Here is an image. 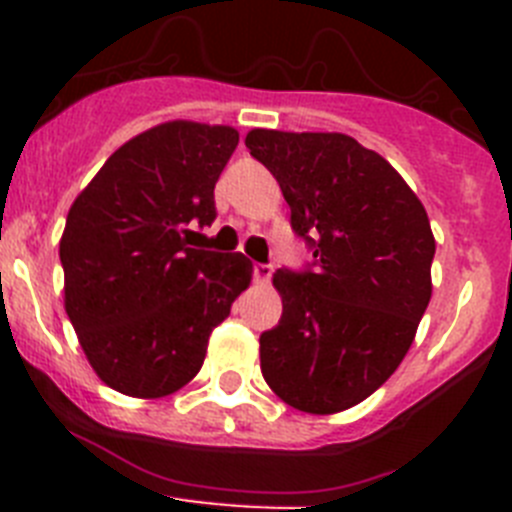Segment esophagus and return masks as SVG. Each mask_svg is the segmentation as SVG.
<instances>
[{
    "label": "esophagus",
    "mask_w": 512,
    "mask_h": 512,
    "mask_svg": "<svg viewBox=\"0 0 512 512\" xmlns=\"http://www.w3.org/2000/svg\"><path fill=\"white\" fill-rule=\"evenodd\" d=\"M271 274H274V266L271 264H253V279L256 282H269Z\"/></svg>",
    "instance_id": "esophagus-1"
}]
</instances>
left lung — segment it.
Wrapping results in <instances>:
<instances>
[{"mask_svg": "<svg viewBox=\"0 0 512 512\" xmlns=\"http://www.w3.org/2000/svg\"><path fill=\"white\" fill-rule=\"evenodd\" d=\"M292 210L315 269H277L282 320L261 333V374L312 415L354 408L395 374L431 302L425 207L377 151L343 133L246 135Z\"/></svg>", "mask_w": 512, "mask_h": 512, "instance_id": "left-lung-1", "label": "left lung"}]
</instances>
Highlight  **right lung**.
Wrapping results in <instances>:
<instances>
[{
	"mask_svg": "<svg viewBox=\"0 0 512 512\" xmlns=\"http://www.w3.org/2000/svg\"><path fill=\"white\" fill-rule=\"evenodd\" d=\"M238 130L161 122L117 148L71 205L63 305L107 387L156 400L202 369L215 325L251 284L243 253L192 248L215 220V184Z\"/></svg>",
	"mask_w": 512,
	"mask_h": 512,
	"instance_id": "obj_1",
	"label": "right lung"
}]
</instances>
